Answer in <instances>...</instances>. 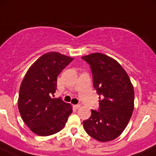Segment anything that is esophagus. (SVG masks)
I'll use <instances>...</instances> for the list:
<instances>
[{
    "label": "esophagus",
    "mask_w": 156,
    "mask_h": 156,
    "mask_svg": "<svg viewBox=\"0 0 156 156\" xmlns=\"http://www.w3.org/2000/svg\"><path fill=\"white\" fill-rule=\"evenodd\" d=\"M80 107H81V106H80V105H74V108H75V109H78Z\"/></svg>",
    "instance_id": "1"
}]
</instances>
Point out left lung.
I'll use <instances>...</instances> for the list:
<instances>
[{
  "label": "left lung",
  "instance_id": "8db88e82",
  "mask_svg": "<svg viewBox=\"0 0 156 156\" xmlns=\"http://www.w3.org/2000/svg\"><path fill=\"white\" fill-rule=\"evenodd\" d=\"M90 65L99 111L83 122L88 135L100 142L116 139L127 127L134 108V90L126 71L115 59L100 53L82 56Z\"/></svg>",
  "mask_w": 156,
  "mask_h": 156
}]
</instances>
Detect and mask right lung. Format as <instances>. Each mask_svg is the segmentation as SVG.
Wrapping results in <instances>:
<instances>
[{"instance_id": "1", "label": "right lung", "mask_w": 156, "mask_h": 156, "mask_svg": "<svg viewBox=\"0 0 156 156\" xmlns=\"http://www.w3.org/2000/svg\"><path fill=\"white\" fill-rule=\"evenodd\" d=\"M74 59L58 52L38 58L25 75L20 88L18 108L23 122L38 136L60 131L72 113V106L61 98H52L57 76Z\"/></svg>"}]
</instances>
